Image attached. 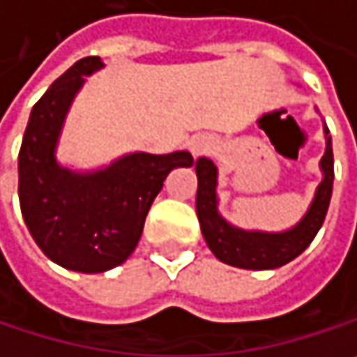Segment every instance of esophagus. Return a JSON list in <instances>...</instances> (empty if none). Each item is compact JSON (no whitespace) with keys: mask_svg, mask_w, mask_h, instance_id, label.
I'll list each match as a JSON object with an SVG mask.
<instances>
[{"mask_svg":"<svg viewBox=\"0 0 357 357\" xmlns=\"http://www.w3.org/2000/svg\"><path fill=\"white\" fill-rule=\"evenodd\" d=\"M212 149H214V141L211 137H194L190 141V151L194 153V157L206 155V153H211Z\"/></svg>","mask_w":357,"mask_h":357,"instance_id":"esophagus-1","label":"esophagus"}]
</instances>
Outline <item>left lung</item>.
Masks as SVG:
<instances>
[{
    "label": "left lung",
    "instance_id": "obj_1",
    "mask_svg": "<svg viewBox=\"0 0 357 357\" xmlns=\"http://www.w3.org/2000/svg\"><path fill=\"white\" fill-rule=\"evenodd\" d=\"M323 132H325V155L321 157L319 163L323 179L314 190L312 202L305 212V216L294 227L280 233L245 231L231 225L227 218H222V214L218 212V196H216L218 169L208 157H200L196 161V176H198L196 214L200 220L204 241L216 259L243 270H275L280 266H286L307 249L314 239V235L319 233V229L323 227L333 192V146H331L327 124H323Z\"/></svg>",
    "mask_w": 357,
    "mask_h": 357
}]
</instances>
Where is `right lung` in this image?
Masks as SVG:
<instances>
[{
	"instance_id": "obj_1",
	"label": "right lung",
	"mask_w": 357,
	"mask_h": 357,
	"mask_svg": "<svg viewBox=\"0 0 357 357\" xmlns=\"http://www.w3.org/2000/svg\"><path fill=\"white\" fill-rule=\"evenodd\" d=\"M104 67L85 56L34 104L17 155V196L24 222L50 261L82 274L124 264L143 235L146 212L176 167H192L188 151L126 153L100 169L61 165L56 146L85 77Z\"/></svg>"
}]
</instances>
